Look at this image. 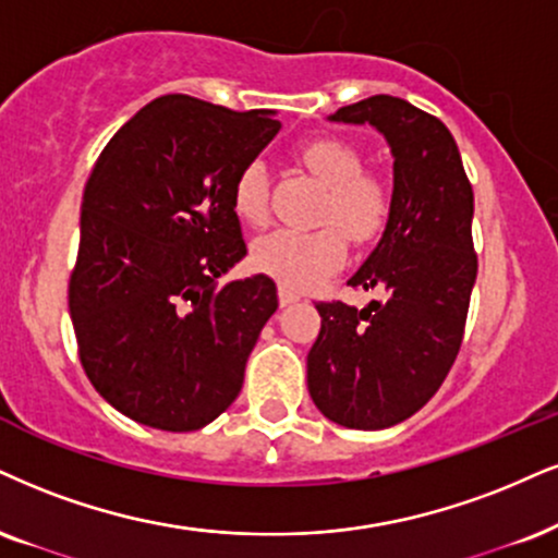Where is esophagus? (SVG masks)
I'll return each instance as SVG.
<instances>
[{
  "label": "esophagus",
  "mask_w": 558,
  "mask_h": 558,
  "mask_svg": "<svg viewBox=\"0 0 558 558\" xmlns=\"http://www.w3.org/2000/svg\"><path fill=\"white\" fill-rule=\"evenodd\" d=\"M298 300H300V294L294 292V290H290V287H284V284L279 287V302H281V307L294 305V302H298Z\"/></svg>",
  "instance_id": "obj_1"
}]
</instances>
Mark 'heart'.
<instances>
[{"label":"heart","instance_id":"1","mask_svg":"<svg viewBox=\"0 0 558 558\" xmlns=\"http://www.w3.org/2000/svg\"><path fill=\"white\" fill-rule=\"evenodd\" d=\"M300 160L328 189L320 206L323 225H339L352 243H369L385 230L393 194L385 178L364 173V157L354 144L320 136L300 147ZM232 209L247 225L268 217V170L247 162L232 185ZM347 256L343 236L333 227L320 230H274L253 245V266L290 290H307L336 271Z\"/></svg>","mask_w":558,"mask_h":558}]
</instances>
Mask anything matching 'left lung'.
Listing matches in <instances>:
<instances>
[{
    "label": "left lung",
    "mask_w": 558,
    "mask_h": 558,
    "mask_svg": "<svg viewBox=\"0 0 558 558\" xmlns=\"http://www.w3.org/2000/svg\"><path fill=\"white\" fill-rule=\"evenodd\" d=\"M328 121L369 123L385 136L393 206L375 251L347 281L385 298L315 305L320 333L307 354V390L331 422L385 429L414 416L458 356L478 271L473 191L445 123L409 100L373 95Z\"/></svg>",
    "instance_id": "obj_1"
}]
</instances>
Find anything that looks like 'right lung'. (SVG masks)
Returning <instances> with one entry per match:
<instances>
[{"mask_svg":"<svg viewBox=\"0 0 558 558\" xmlns=\"http://www.w3.org/2000/svg\"><path fill=\"white\" fill-rule=\"evenodd\" d=\"M279 129L274 111L162 95L95 162L69 315L89 383L123 416L194 432L243 388L277 284L266 274L217 279L247 253L232 185Z\"/></svg>","mask_w":558,"mask_h":558,"instance_id":"obj_1","label":"right lung"}]
</instances>
